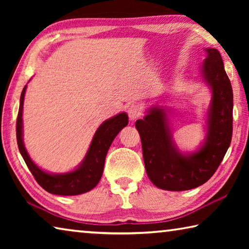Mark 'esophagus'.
<instances>
[{
    "label": "esophagus",
    "instance_id": "34e87169",
    "mask_svg": "<svg viewBox=\"0 0 249 249\" xmlns=\"http://www.w3.org/2000/svg\"><path fill=\"white\" fill-rule=\"evenodd\" d=\"M127 113H128V116L129 119L132 121H135L138 117H141L142 114V108L140 104L137 103H133L130 104L129 107H127Z\"/></svg>",
    "mask_w": 249,
    "mask_h": 249
}]
</instances>
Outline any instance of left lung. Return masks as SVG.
Wrapping results in <instances>:
<instances>
[{
    "mask_svg": "<svg viewBox=\"0 0 249 249\" xmlns=\"http://www.w3.org/2000/svg\"><path fill=\"white\" fill-rule=\"evenodd\" d=\"M202 79L212 92L206 121V136L199 150L182 154L172 141L167 113L150 107L136 121L142 140L146 172L156 187L168 191L191 190L205 183L220 166L233 134V90L218 50L205 48Z\"/></svg>",
    "mask_w": 249,
    "mask_h": 249,
    "instance_id": "8db88e82",
    "label": "left lung"
}]
</instances>
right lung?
<instances>
[{"label": "right lung", "mask_w": 249, "mask_h": 249, "mask_svg": "<svg viewBox=\"0 0 249 249\" xmlns=\"http://www.w3.org/2000/svg\"><path fill=\"white\" fill-rule=\"evenodd\" d=\"M26 86L20 94L18 121H16V137L19 153L28 169L41 188L53 195L58 196H78L93 189L103 174V168L107 150L114 141L116 135L128 124V116L126 113H120L100 125L93 140L91 142L89 150L80 166L66 174H48L35 165L29 157L23 142V104Z\"/></svg>", "instance_id": "right-lung-1"}]
</instances>
